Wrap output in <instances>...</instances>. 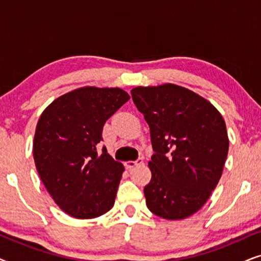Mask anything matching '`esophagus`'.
<instances>
[{
  "mask_svg": "<svg viewBox=\"0 0 261 261\" xmlns=\"http://www.w3.org/2000/svg\"><path fill=\"white\" fill-rule=\"evenodd\" d=\"M142 163H144V158L141 156V158H139L137 160H129V162H126V167L127 169H133L135 166L141 165Z\"/></svg>",
  "mask_w": 261,
  "mask_h": 261,
  "instance_id": "obj_1",
  "label": "esophagus"
}]
</instances>
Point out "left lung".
I'll list each match as a JSON object with an SVG mask.
<instances>
[{
    "instance_id": "left-lung-1",
    "label": "left lung",
    "mask_w": 261,
    "mask_h": 261,
    "mask_svg": "<svg viewBox=\"0 0 261 261\" xmlns=\"http://www.w3.org/2000/svg\"><path fill=\"white\" fill-rule=\"evenodd\" d=\"M134 105L151 132V181L144 189L154 215L183 220L198 212L219 183L229 140L209 101L176 84L138 87Z\"/></svg>"
}]
</instances>
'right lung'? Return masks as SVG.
<instances>
[{"instance_id": "add662e5", "label": "right lung", "mask_w": 261, "mask_h": 261, "mask_svg": "<svg viewBox=\"0 0 261 261\" xmlns=\"http://www.w3.org/2000/svg\"><path fill=\"white\" fill-rule=\"evenodd\" d=\"M128 99L120 88H80L55 99L38 121L35 167L70 216L94 219L113 208L124 167L97 147L106 121Z\"/></svg>"}]
</instances>
